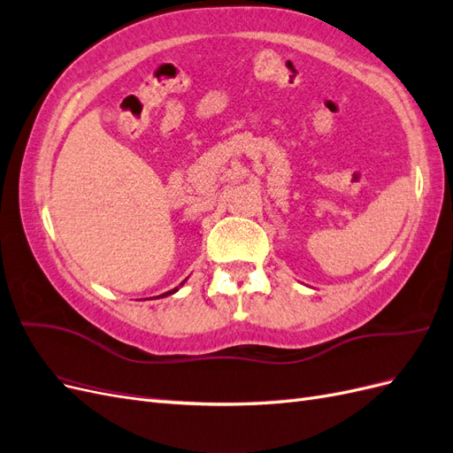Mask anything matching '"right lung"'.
<instances>
[{
	"mask_svg": "<svg viewBox=\"0 0 453 453\" xmlns=\"http://www.w3.org/2000/svg\"><path fill=\"white\" fill-rule=\"evenodd\" d=\"M185 281H187V280H185ZM185 281H181V285H183ZM181 285H180V287H181ZM180 287H175V289H172V291H168V293H164V295H160V296H168V295H173V293L180 291ZM157 298H158V296H157Z\"/></svg>",
	"mask_w": 453,
	"mask_h": 453,
	"instance_id": "1",
	"label": "right lung"
}]
</instances>
